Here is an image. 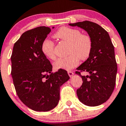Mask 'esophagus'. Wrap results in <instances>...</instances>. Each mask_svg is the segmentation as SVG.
I'll return each mask as SVG.
<instances>
[{"instance_id":"1","label":"esophagus","mask_w":126,"mask_h":126,"mask_svg":"<svg viewBox=\"0 0 126 126\" xmlns=\"http://www.w3.org/2000/svg\"><path fill=\"white\" fill-rule=\"evenodd\" d=\"M68 75H69V77H72V76H74V72H72V71H68Z\"/></svg>"}]
</instances>
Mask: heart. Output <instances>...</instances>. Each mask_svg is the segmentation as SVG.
Listing matches in <instances>:
<instances>
[{"label":"heart","instance_id":"obj_1","mask_svg":"<svg viewBox=\"0 0 126 126\" xmlns=\"http://www.w3.org/2000/svg\"><path fill=\"white\" fill-rule=\"evenodd\" d=\"M54 37L69 43L68 57L57 60L54 63L56 69L71 70L82 60L87 59L92 49V41L87 35H82L77 29L63 27L58 29ZM41 51L46 57L50 60L55 59V44L50 39H46L41 46Z\"/></svg>","mask_w":126,"mask_h":126}]
</instances>
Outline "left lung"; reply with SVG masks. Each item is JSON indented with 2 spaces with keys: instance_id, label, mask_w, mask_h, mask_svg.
Masks as SVG:
<instances>
[{
  "instance_id": "8db88e82",
  "label": "left lung",
  "mask_w": 126,
  "mask_h": 126,
  "mask_svg": "<svg viewBox=\"0 0 126 126\" xmlns=\"http://www.w3.org/2000/svg\"><path fill=\"white\" fill-rule=\"evenodd\" d=\"M69 25L85 30L92 41L91 54L77 68L80 72H76L83 80L77 94L85 105L98 106L109 99L115 88L117 64L114 46L107 32L97 24L85 21ZM80 72L87 74L82 76Z\"/></svg>"
}]
</instances>
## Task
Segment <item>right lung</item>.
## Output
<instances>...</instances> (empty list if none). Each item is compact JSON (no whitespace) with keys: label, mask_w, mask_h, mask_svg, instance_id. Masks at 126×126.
Returning a JSON list of instances; mask_svg holds the SVG:
<instances>
[{"label":"right lung","mask_w":126,"mask_h":126,"mask_svg":"<svg viewBox=\"0 0 126 126\" xmlns=\"http://www.w3.org/2000/svg\"><path fill=\"white\" fill-rule=\"evenodd\" d=\"M50 31L41 26L24 32L14 44L11 57L16 93L26 106L36 111L54 109L60 100L61 86L69 79L64 69L52 73V66L41 51Z\"/></svg>","instance_id":"1"}]
</instances>
